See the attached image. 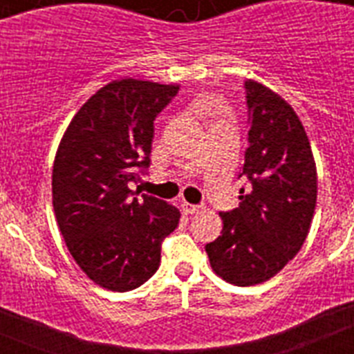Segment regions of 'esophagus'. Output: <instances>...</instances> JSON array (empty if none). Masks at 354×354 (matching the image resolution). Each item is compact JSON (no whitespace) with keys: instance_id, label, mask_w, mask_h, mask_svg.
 <instances>
[{"instance_id":"esophagus-1","label":"esophagus","mask_w":354,"mask_h":354,"mask_svg":"<svg viewBox=\"0 0 354 354\" xmlns=\"http://www.w3.org/2000/svg\"><path fill=\"white\" fill-rule=\"evenodd\" d=\"M183 211L186 212V214H195V212L200 211V205L187 204V202H184V204H183Z\"/></svg>"}]
</instances>
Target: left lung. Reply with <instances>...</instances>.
<instances>
[{"label":"left lung","instance_id":"8db88e82","mask_svg":"<svg viewBox=\"0 0 354 354\" xmlns=\"http://www.w3.org/2000/svg\"><path fill=\"white\" fill-rule=\"evenodd\" d=\"M248 149L239 179V207L220 212L221 236L205 245L218 277L257 286L283 270L310 230L317 174L298 115L264 84L246 81Z\"/></svg>","mask_w":354,"mask_h":354}]
</instances>
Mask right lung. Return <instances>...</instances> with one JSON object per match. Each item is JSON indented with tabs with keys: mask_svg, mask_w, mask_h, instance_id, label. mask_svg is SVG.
<instances>
[{
	"mask_svg": "<svg viewBox=\"0 0 354 354\" xmlns=\"http://www.w3.org/2000/svg\"><path fill=\"white\" fill-rule=\"evenodd\" d=\"M179 86L120 80L81 106L53 167V207L67 248L97 286L126 292L158 271L180 212L136 189L150 167L154 120Z\"/></svg>",
	"mask_w": 354,
	"mask_h": 354,
	"instance_id": "obj_1",
	"label": "right lung"
}]
</instances>
